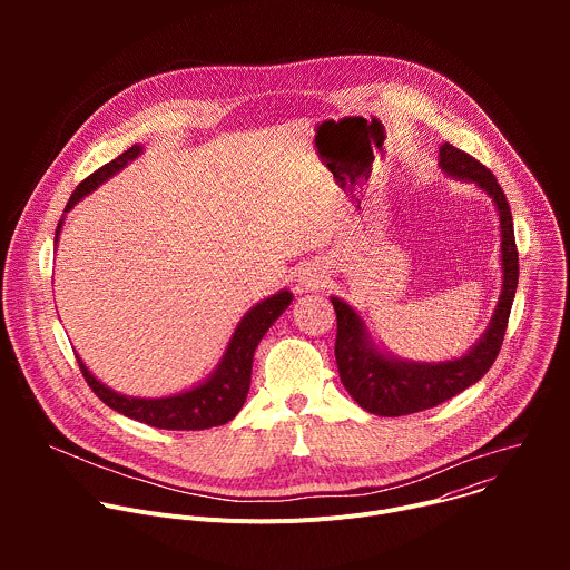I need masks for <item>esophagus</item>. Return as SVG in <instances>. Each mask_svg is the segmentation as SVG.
Returning <instances> with one entry per match:
<instances>
[{
  "instance_id": "obj_1",
  "label": "esophagus",
  "mask_w": 570,
  "mask_h": 570,
  "mask_svg": "<svg viewBox=\"0 0 570 570\" xmlns=\"http://www.w3.org/2000/svg\"><path fill=\"white\" fill-rule=\"evenodd\" d=\"M322 277H324V275H320V273H315V271H304L297 282H299V288H302V291H308V288H320V286H322Z\"/></svg>"
}]
</instances>
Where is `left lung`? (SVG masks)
<instances>
[{
	"mask_svg": "<svg viewBox=\"0 0 570 570\" xmlns=\"http://www.w3.org/2000/svg\"><path fill=\"white\" fill-rule=\"evenodd\" d=\"M440 167L453 178L475 183L492 196L501 218V262L503 291L490 327L469 354L446 363H409L381 354L367 338L361 315L338 297H332L336 308V363L341 381L352 399L372 415L401 417L420 413L460 394L490 370L501 352L508 320L519 284V250L514 240V223L508 198L494 174L469 153L453 144L440 146Z\"/></svg>",
	"mask_w": 570,
	"mask_h": 570,
	"instance_id": "left-lung-1",
	"label": "left lung"
}]
</instances>
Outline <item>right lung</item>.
<instances>
[{"mask_svg": "<svg viewBox=\"0 0 570 570\" xmlns=\"http://www.w3.org/2000/svg\"><path fill=\"white\" fill-rule=\"evenodd\" d=\"M141 153V146H130L119 157H115L108 165L97 169L92 176H88L80 183L69 203L67 209H71L80 198L95 191L101 183L112 178L117 171H121L128 161H132ZM60 225L56 229V240L60 234ZM293 302V295L288 291H279L277 295L264 299L262 304L253 306L238 327L232 334V341L223 354V361L218 363L216 372L200 383L194 390L174 394V396H159V399H139V396H126L110 387H106L101 381L92 376V372L78 361L80 372H83L88 385L95 390V394L110 405L112 411L137 420L141 424H148L153 429H167V431H205L212 426L227 424L238 411L250 390V376H253V358L259 341L271 330V324L286 311V306Z\"/></svg>", "mask_w": 570, "mask_h": 570, "instance_id": "right-lung-1", "label": "right lung"}]
</instances>
